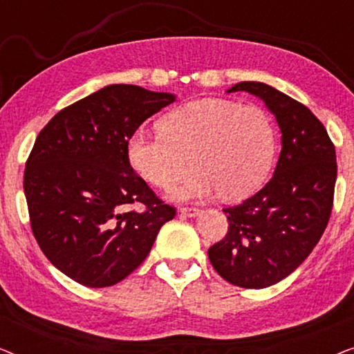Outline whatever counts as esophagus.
Masks as SVG:
<instances>
[{
  "mask_svg": "<svg viewBox=\"0 0 354 354\" xmlns=\"http://www.w3.org/2000/svg\"><path fill=\"white\" fill-rule=\"evenodd\" d=\"M180 212H182V214L188 216V217H195V216L200 214V209H198V207H193V206H182Z\"/></svg>",
  "mask_w": 354,
  "mask_h": 354,
  "instance_id": "obj_1",
  "label": "esophagus"
}]
</instances>
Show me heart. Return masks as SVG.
<instances>
[{
    "label": "heart",
    "instance_id": "b5f03b06",
    "mask_svg": "<svg viewBox=\"0 0 354 354\" xmlns=\"http://www.w3.org/2000/svg\"><path fill=\"white\" fill-rule=\"evenodd\" d=\"M275 133L269 115L254 104L229 100L192 101L159 120V133L137 130L127 140L130 166L159 188H169L192 167L196 172L174 188L177 200L219 192L239 200L258 190L272 166Z\"/></svg>",
    "mask_w": 354,
    "mask_h": 354
}]
</instances>
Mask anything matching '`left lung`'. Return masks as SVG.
<instances>
[{
	"instance_id": "8db88e82",
	"label": "left lung",
	"mask_w": 354,
	"mask_h": 354,
	"mask_svg": "<svg viewBox=\"0 0 354 354\" xmlns=\"http://www.w3.org/2000/svg\"><path fill=\"white\" fill-rule=\"evenodd\" d=\"M264 101L282 133L274 176L236 206L222 209L229 232L207 250L222 279L241 288H266L288 277L326 230L337 180L335 147L306 106L261 82L227 90Z\"/></svg>"
}]
</instances>
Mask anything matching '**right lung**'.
<instances>
[{"instance_id":"1","label":"right lung","mask_w":354,"mask_h":354,"mask_svg":"<svg viewBox=\"0 0 354 354\" xmlns=\"http://www.w3.org/2000/svg\"><path fill=\"white\" fill-rule=\"evenodd\" d=\"M174 101L172 93L108 85L38 133L24 172L32 232L50 263L77 283L103 288L124 280L176 216L127 158L130 135ZM135 202L143 213L127 211Z\"/></svg>"}]
</instances>
